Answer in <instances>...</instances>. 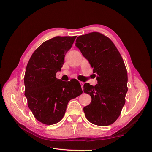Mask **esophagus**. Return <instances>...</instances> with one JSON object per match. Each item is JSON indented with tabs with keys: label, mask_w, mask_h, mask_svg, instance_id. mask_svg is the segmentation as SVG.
I'll use <instances>...</instances> for the list:
<instances>
[{
	"label": "esophagus",
	"mask_w": 152,
	"mask_h": 152,
	"mask_svg": "<svg viewBox=\"0 0 152 152\" xmlns=\"http://www.w3.org/2000/svg\"><path fill=\"white\" fill-rule=\"evenodd\" d=\"M80 85H81V87H82V89H84V83L83 82H80Z\"/></svg>",
	"instance_id": "obj_1"
}]
</instances>
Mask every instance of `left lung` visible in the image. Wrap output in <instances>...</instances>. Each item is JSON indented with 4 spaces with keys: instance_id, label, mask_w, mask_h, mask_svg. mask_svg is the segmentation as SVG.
I'll use <instances>...</instances> for the list:
<instances>
[{
    "instance_id": "obj_1",
    "label": "left lung",
    "mask_w": 152,
    "mask_h": 152,
    "mask_svg": "<svg viewBox=\"0 0 152 152\" xmlns=\"http://www.w3.org/2000/svg\"><path fill=\"white\" fill-rule=\"evenodd\" d=\"M75 45L97 75L94 87L84 85L92 99L84 108L86 117L95 125L109 126L120 116L126 102L127 72L123 59L112 41L99 32L78 37Z\"/></svg>"
}]
</instances>
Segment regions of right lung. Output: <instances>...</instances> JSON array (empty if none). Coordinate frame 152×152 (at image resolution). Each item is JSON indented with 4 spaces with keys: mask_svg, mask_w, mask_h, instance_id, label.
<instances>
[{
    "mask_svg": "<svg viewBox=\"0 0 152 152\" xmlns=\"http://www.w3.org/2000/svg\"><path fill=\"white\" fill-rule=\"evenodd\" d=\"M77 36H57L45 41L32 54L24 77L25 95L35 118L45 125L60 121L68 103L82 93L76 79L63 82L56 78L65 54Z\"/></svg>",
    "mask_w": 152,
    "mask_h": 152,
    "instance_id": "add662e5",
    "label": "right lung"
}]
</instances>
